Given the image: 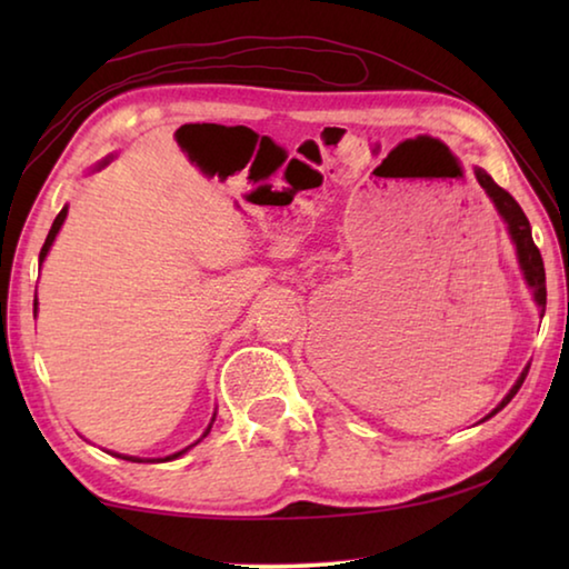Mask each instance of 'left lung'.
<instances>
[{"mask_svg": "<svg viewBox=\"0 0 569 569\" xmlns=\"http://www.w3.org/2000/svg\"><path fill=\"white\" fill-rule=\"evenodd\" d=\"M477 180H479V186L487 190V196L495 200V206H497V210H499V216L505 218V223H507V228H509V236H512L515 246H517L519 266H522L527 283L532 286V291H535V301L539 303V308H542V313H545V306H547L545 263H542V256H539V248L535 246V240H532V230H529V220H527V216H525V210L519 208L517 200H515L512 196H509V192H507L505 188H499L497 182H495L492 178H489L485 170H479V168H477ZM527 371H529V369H525V371H522V377L517 379V383L512 387V391L507 393V397L502 399V403H499V407H497L492 413H497L499 409H505L507 403L512 401V397H515V393L519 391V387H522L525 379H527ZM492 413H489V417H492Z\"/></svg>", "mask_w": 569, "mask_h": 569, "instance_id": "8db88e82", "label": "left lung"}]
</instances>
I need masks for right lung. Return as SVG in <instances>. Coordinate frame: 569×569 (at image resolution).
<instances>
[{
	"mask_svg": "<svg viewBox=\"0 0 569 569\" xmlns=\"http://www.w3.org/2000/svg\"><path fill=\"white\" fill-rule=\"evenodd\" d=\"M64 218H67V208H62L60 210V216L54 218V223H52V228H50V233H47V240H44V246H42V250H40V263L44 261V256H47V250H50V246H52V240H54V236H57V230H60V226L64 223ZM34 308H37V303H34ZM208 431H210V427L206 429V435L203 437H208ZM200 441V439H198ZM190 449V447H188ZM188 449H182V451H178V455H172V457H166V459H158V461H170V459H178L180 455H186ZM122 459H128V461H142V459H138V457H122Z\"/></svg>",
	"mask_w": 569,
	"mask_h": 569,
	"instance_id": "obj_1",
	"label": "right lung"
}]
</instances>
